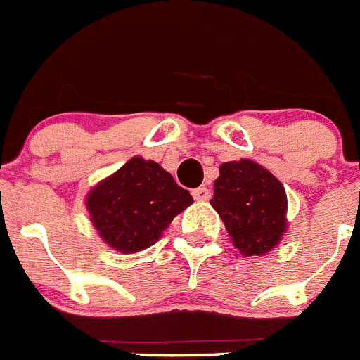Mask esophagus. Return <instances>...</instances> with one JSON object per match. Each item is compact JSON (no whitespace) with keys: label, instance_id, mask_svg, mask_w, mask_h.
<instances>
[{"label":"esophagus","instance_id":"esophagus-1","mask_svg":"<svg viewBox=\"0 0 360 360\" xmlns=\"http://www.w3.org/2000/svg\"><path fill=\"white\" fill-rule=\"evenodd\" d=\"M192 195L195 201H207L210 198V190L207 186H200V188L192 190Z\"/></svg>","mask_w":360,"mask_h":360}]
</instances>
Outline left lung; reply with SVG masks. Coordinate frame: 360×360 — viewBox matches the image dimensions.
I'll use <instances>...</instances> for the list:
<instances>
[{
    "label": "left lung",
    "instance_id": "8db88e82",
    "mask_svg": "<svg viewBox=\"0 0 360 360\" xmlns=\"http://www.w3.org/2000/svg\"><path fill=\"white\" fill-rule=\"evenodd\" d=\"M210 205L226 221L231 240L242 255L268 253L285 233V188L253 160L242 159L220 166Z\"/></svg>",
    "mask_w": 360,
    "mask_h": 360
}]
</instances>
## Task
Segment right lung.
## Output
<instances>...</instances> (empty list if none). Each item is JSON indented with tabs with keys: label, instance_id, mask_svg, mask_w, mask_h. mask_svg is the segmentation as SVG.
<instances>
[{
	"label": "right lung",
	"instance_id": "1",
	"mask_svg": "<svg viewBox=\"0 0 360 360\" xmlns=\"http://www.w3.org/2000/svg\"><path fill=\"white\" fill-rule=\"evenodd\" d=\"M192 203L188 190L153 160L134 157L90 190L86 209L99 236L122 253L150 248Z\"/></svg>",
	"mask_w": 360,
	"mask_h": 360
}]
</instances>
